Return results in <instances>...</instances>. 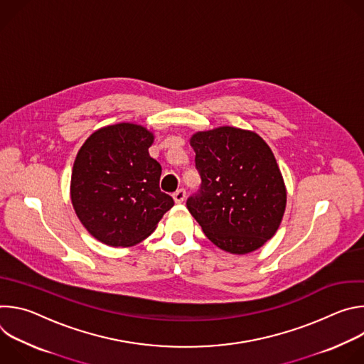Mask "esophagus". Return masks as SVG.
I'll list each match as a JSON object with an SVG mask.
<instances>
[{"label": "esophagus", "instance_id": "1", "mask_svg": "<svg viewBox=\"0 0 364 364\" xmlns=\"http://www.w3.org/2000/svg\"><path fill=\"white\" fill-rule=\"evenodd\" d=\"M173 198H174V201H176L177 204L183 203V201H184V198H186V191H184L183 188L177 190V191L173 194Z\"/></svg>", "mask_w": 364, "mask_h": 364}]
</instances>
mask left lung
<instances>
[{
	"label": "left lung",
	"mask_w": 364,
	"mask_h": 364,
	"mask_svg": "<svg viewBox=\"0 0 364 364\" xmlns=\"http://www.w3.org/2000/svg\"><path fill=\"white\" fill-rule=\"evenodd\" d=\"M201 187L187 209L222 250L245 255L278 230L287 188L269 145L253 131L219 127L190 138Z\"/></svg>",
	"instance_id": "8db88e82"
}]
</instances>
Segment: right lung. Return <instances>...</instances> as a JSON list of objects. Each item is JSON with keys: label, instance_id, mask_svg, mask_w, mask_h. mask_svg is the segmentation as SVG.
Masks as SVG:
<instances>
[{"label": "right lung", "instance_id": "right-lung-1", "mask_svg": "<svg viewBox=\"0 0 364 364\" xmlns=\"http://www.w3.org/2000/svg\"><path fill=\"white\" fill-rule=\"evenodd\" d=\"M154 134L121 122L95 131L80 146L72 170L76 216L99 242L114 247L146 239L174 205L160 190L161 166L149 157Z\"/></svg>", "mask_w": 364, "mask_h": 364}]
</instances>
